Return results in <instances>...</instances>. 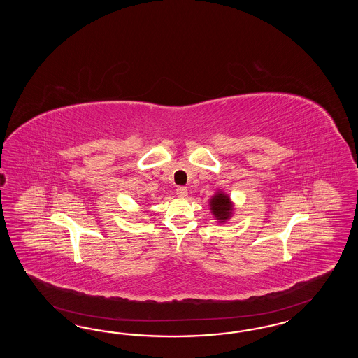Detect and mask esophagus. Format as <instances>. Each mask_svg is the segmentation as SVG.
<instances>
[{
    "mask_svg": "<svg viewBox=\"0 0 358 358\" xmlns=\"http://www.w3.org/2000/svg\"><path fill=\"white\" fill-rule=\"evenodd\" d=\"M176 194H177V196H180V198H185L187 195V190H186V187H184V186H178L176 189Z\"/></svg>",
    "mask_w": 358,
    "mask_h": 358,
    "instance_id": "34e87169",
    "label": "esophagus"
}]
</instances>
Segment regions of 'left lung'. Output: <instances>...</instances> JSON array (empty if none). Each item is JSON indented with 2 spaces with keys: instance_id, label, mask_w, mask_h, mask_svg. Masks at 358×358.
Instances as JSON below:
<instances>
[{
  "instance_id": "8db88e82",
  "label": "left lung",
  "mask_w": 358,
  "mask_h": 358,
  "mask_svg": "<svg viewBox=\"0 0 358 358\" xmlns=\"http://www.w3.org/2000/svg\"><path fill=\"white\" fill-rule=\"evenodd\" d=\"M210 210L215 219L219 220V223H224L228 220L234 211L229 196L222 192H217V194L210 199Z\"/></svg>"
}]
</instances>
